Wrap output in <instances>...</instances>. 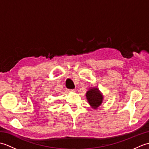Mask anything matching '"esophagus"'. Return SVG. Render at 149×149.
<instances>
[{"label":"esophagus","mask_w":149,"mask_h":149,"mask_svg":"<svg viewBox=\"0 0 149 149\" xmlns=\"http://www.w3.org/2000/svg\"><path fill=\"white\" fill-rule=\"evenodd\" d=\"M70 91H74V90H68Z\"/></svg>","instance_id":"obj_1"}]
</instances>
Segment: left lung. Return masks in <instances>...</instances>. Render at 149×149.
<instances>
[{
	"instance_id": "8db88e82",
	"label": "left lung",
	"mask_w": 149,
	"mask_h": 149,
	"mask_svg": "<svg viewBox=\"0 0 149 149\" xmlns=\"http://www.w3.org/2000/svg\"><path fill=\"white\" fill-rule=\"evenodd\" d=\"M86 98L88 102L93 108H97L102 104L103 97L97 88H92L86 93Z\"/></svg>"
}]
</instances>
